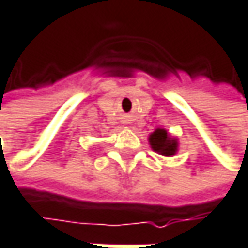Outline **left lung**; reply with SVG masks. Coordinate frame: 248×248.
I'll list each match as a JSON object with an SVG mask.
<instances>
[{
	"instance_id": "1",
	"label": "left lung",
	"mask_w": 248,
	"mask_h": 248,
	"mask_svg": "<svg viewBox=\"0 0 248 248\" xmlns=\"http://www.w3.org/2000/svg\"><path fill=\"white\" fill-rule=\"evenodd\" d=\"M149 145L150 147L166 157H171L177 153L179 150V142L176 136H171L169 132L163 127H157L155 132L149 135Z\"/></svg>"
}]
</instances>
